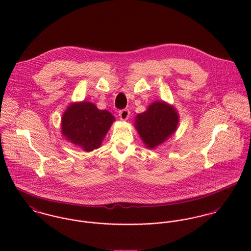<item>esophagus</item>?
Returning a JSON list of instances; mask_svg holds the SVG:
<instances>
[{
    "instance_id": "1",
    "label": "esophagus",
    "mask_w": 251,
    "mask_h": 251,
    "mask_svg": "<svg viewBox=\"0 0 251 251\" xmlns=\"http://www.w3.org/2000/svg\"><path fill=\"white\" fill-rule=\"evenodd\" d=\"M129 114H130V112H129L128 109H122V110H120V112H119L120 119L123 120V121L127 120L128 117H129Z\"/></svg>"
}]
</instances>
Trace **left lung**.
I'll list each match as a JSON object with an SVG mask.
<instances>
[{"mask_svg": "<svg viewBox=\"0 0 251 251\" xmlns=\"http://www.w3.org/2000/svg\"><path fill=\"white\" fill-rule=\"evenodd\" d=\"M179 116L176 110L164 102H153L136 117L135 126L148 148L163 143L177 128Z\"/></svg>", "mask_w": 251, "mask_h": 251, "instance_id": "left-lung-1", "label": "left lung"}]
</instances>
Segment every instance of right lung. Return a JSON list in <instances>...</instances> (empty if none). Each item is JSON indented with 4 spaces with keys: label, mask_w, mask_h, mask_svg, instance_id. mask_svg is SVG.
I'll list each match as a JSON object with an SVG mask.
<instances>
[{
    "label": "right lung",
    "mask_w": 251,
    "mask_h": 251,
    "mask_svg": "<svg viewBox=\"0 0 251 251\" xmlns=\"http://www.w3.org/2000/svg\"><path fill=\"white\" fill-rule=\"evenodd\" d=\"M115 118L91 102L72 104L62 119V133L71 142L91 151L100 146Z\"/></svg>",
    "instance_id": "add662e5"
}]
</instances>
